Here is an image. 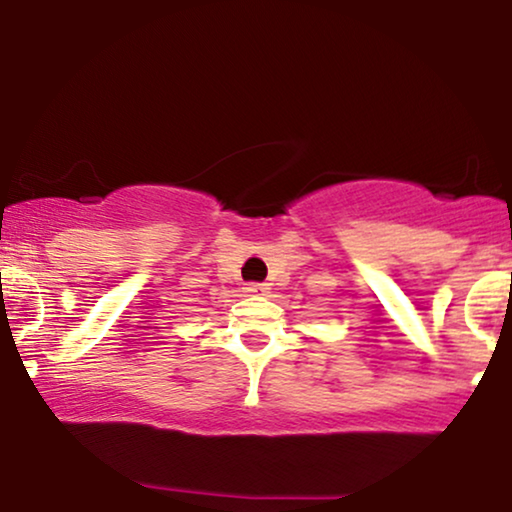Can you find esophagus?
I'll list each match as a JSON object with an SVG mask.
<instances>
[{"instance_id": "34e87169", "label": "esophagus", "mask_w": 512, "mask_h": 512, "mask_svg": "<svg viewBox=\"0 0 512 512\" xmlns=\"http://www.w3.org/2000/svg\"><path fill=\"white\" fill-rule=\"evenodd\" d=\"M245 293H248V295H267L269 293V283H248V286H245Z\"/></svg>"}]
</instances>
